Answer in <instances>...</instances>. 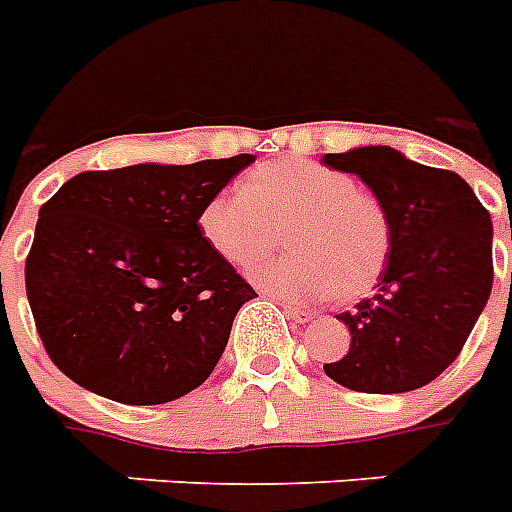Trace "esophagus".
<instances>
[{"mask_svg":"<svg viewBox=\"0 0 512 512\" xmlns=\"http://www.w3.org/2000/svg\"><path fill=\"white\" fill-rule=\"evenodd\" d=\"M284 313L289 315L292 321H297V323H310V321H313V313H310V310H305V307L284 305Z\"/></svg>","mask_w":512,"mask_h":512,"instance_id":"obj_1","label":"esophagus"}]
</instances>
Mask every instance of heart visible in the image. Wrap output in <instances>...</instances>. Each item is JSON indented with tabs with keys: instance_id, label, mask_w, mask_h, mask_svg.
<instances>
[{
	"instance_id": "b5f03b06",
	"label": "heart",
	"mask_w": 512,
	"mask_h": 512,
	"mask_svg": "<svg viewBox=\"0 0 512 512\" xmlns=\"http://www.w3.org/2000/svg\"><path fill=\"white\" fill-rule=\"evenodd\" d=\"M205 242L234 268L255 270V284L286 302L336 299L371 292L389 257V220L378 199L342 170L313 160L265 162L249 173L244 191H220L199 215Z\"/></svg>"
}]
</instances>
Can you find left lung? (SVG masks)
Returning a JSON list of instances; mask_svg holds the SVG:
<instances>
[{
  "label": "left lung",
  "mask_w": 512,
  "mask_h": 512,
  "mask_svg": "<svg viewBox=\"0 0 512 512\" xmlns=\"http://www.w3.org/2000/svg\"><path fill=\"white\" fill-rule=\"evenodd\" d=\"M323 162L355 173L389 220L376 294L336 315L352 342L323 371L352 392L421 389L460 355L492 292V218L458 173L392 147L350 149Z\"/></svg>",
  "instance_id": "obj_1"
}]
</instances>
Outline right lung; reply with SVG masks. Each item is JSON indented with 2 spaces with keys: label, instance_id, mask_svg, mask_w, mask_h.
I'll list each match as a JSON object with an SVG mask.
<instances>
[{
  "label": "right lung",
  "instance_id": "right-lung-1",
  "mask_svg": "<svg viewBox=\"0 0 512 512\" xmlns=\"http://www.w3.org/2000/svg\"><path fill=\"white\" fill-rule=\"evenodd\" d=\"M252 155L86 170L41 205L26 294L52 363L78 386L162 405L205 384L255 289L199 215Z\"/></svg>",
  "mask_w": 512,
  "mask_h": 512
}]
</instances>
